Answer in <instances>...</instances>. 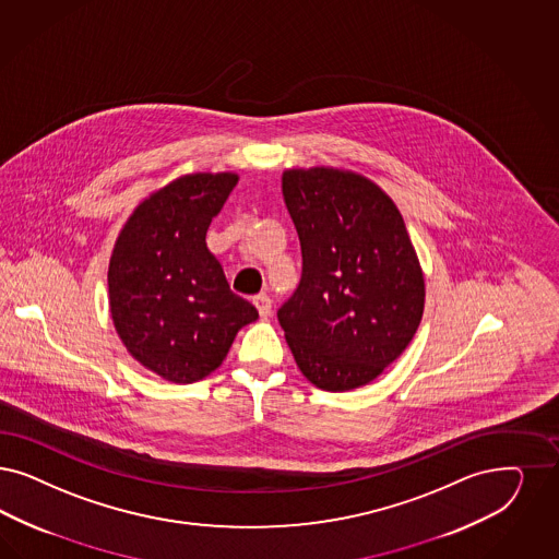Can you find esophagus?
Here are the masks:
<instances>
[{
	"label": "esophagus",
	"instance_id": "34e87169",
	"mask_svg": "<svg viewBox=\"0 0 559 559\" xmlns=\"http://www.w3.org/2000/svg\"><path fill=\"white\" fill-rule=\"evenodd\" d=\"M253 306L258 308L262 318H266V316H270V311H272V299H270L266 293H260V295L253 297Z\"/></svg>",
	"mask_w": 559,
	"mask_h": 559
}]
</instances>
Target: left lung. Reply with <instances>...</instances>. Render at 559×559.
Returning <instances> with one entry per match:
<instances>
[{
	"label": "left lung",
	"mask_w": 559,
	"mask_h": 559,
	"mask_svg": "<svg viewBox=\"0 0 559 559\" xmlns=\"http://www.w3.org/2000/svg\"><path fill=\"white\" fill-rule=\"evenodd\" d=\"M283 195L301 278L276 316L309 382L343 392L376 380L413 341L425 283L405 221L366 177L290 169Z\"/></svg>",
	"instance_id": "left-lung-1"
}]
</instances>
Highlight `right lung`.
Returning <instances> with one entry per match:
<instances>
[{
	"instance_id": "1",
	"label": "right lung",
	"mask_w": 559,
	"mask_h": 559,
	"mask_svg": "<svg viewBox=\"0 0 559 559\" xmlns=\"http://www.w3.org/2000/svg\"><path fill=\"white\" fill-rule=\"evenodd\" d=\"M237 183L233 174L181 177L135 209L109 262L117 334L160 378L192 384L223 364L235 334L258 318L233 293L206 231Z\"/></svg>"
}]
</instances>
